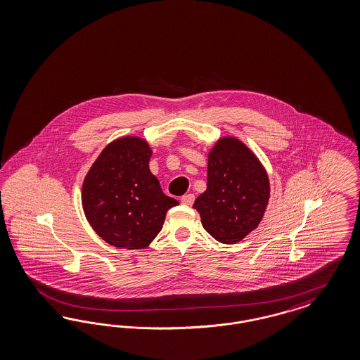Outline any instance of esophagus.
Masks as SVG:
<instances>
[{
  "mask_svg": "<svg viewBox=\"0 0 360 360\" xmlns=\"http://www.w3.org/2000/svg\"><path fill=\"white\" fill-rule=\"evenodd\" d=\"M193 202H195V195L193 193H188V195H184L181 198V203L186 204V205H192Z\"/></svg>",
  "mask_w": 360,
  "mask_h": 360,
  "instance_id": "esophagus-1",
  "label": "esophagus"
}]
</instances>
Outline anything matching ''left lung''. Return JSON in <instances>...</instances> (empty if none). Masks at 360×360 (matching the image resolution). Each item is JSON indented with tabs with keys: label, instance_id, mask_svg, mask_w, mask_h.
Here are the masks:
<instances>
[{
	"label": "left lung",
	"instance_id": "1",
	"mask_svg": "<svg viewBox=\"0 0 360 360\" xmlns=\"http://www.w3.org/2000/svg\"><path fill=\"white\" fill-rule=\"evenodd\" d=\"M270 184L264 165L234 137H223L208 153L207 189L195 200L205 231L226 245L250 234L264 218Z\"/></svg>",
	"mask_w": 360,
	"mask_h": 360
}]
</instances>
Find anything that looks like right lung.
Here are the masks:
<instances>
[{"label": "right lung", "mask_w": 360, "mask_h": 360, "mask_svg": "<svg viewBox=\"0 0 360 360\" xmlns=\"http://www.w3.org/2000/svg\"><path fill=\"white\" fill-rule=\"evenodd\" d=\"M152 149L140 137L110 142L86 174L84 215L105 242L118 249H145L161 231L167 211L179 202L164 195L149 169Z\"/></svg>", "instance_id": "right-lung-1"}]
</instances>
